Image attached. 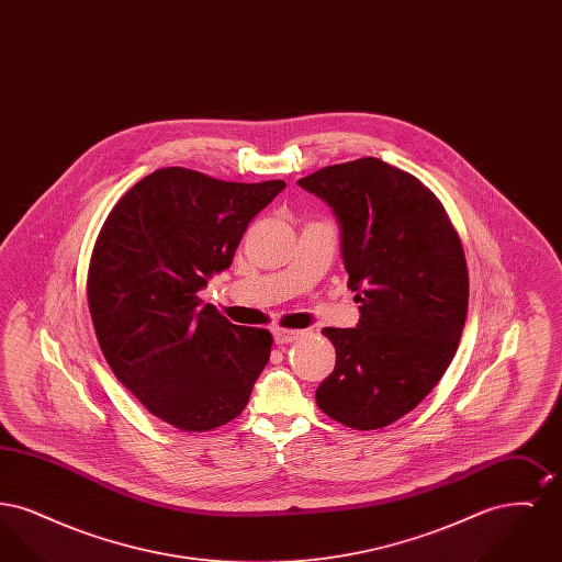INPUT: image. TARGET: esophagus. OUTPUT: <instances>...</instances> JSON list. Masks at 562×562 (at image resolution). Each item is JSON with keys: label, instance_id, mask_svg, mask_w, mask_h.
Wrapping results in <instances>:
<instances>
[{"label": "esophagus", "instance_id": "1", "mask_svg": "<svg viewBox=\"0 0 562 562\" xmlns=\"http://www.w3.org/2000/svg\"><path fill=\"white\" fill-rule=\"evenodd\" d=\"M301 330H289V328H276L273 330V339L278 346H284V344H293L299 339Z\"/></svg>", "mask_w": 562, "mask_h": 562}]
</instances>
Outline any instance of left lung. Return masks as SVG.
Masks as SVG:
<instances>
[{"instance_id": "left-lung-1", "label": "left lung", "mask_w": 562, "mask_h": 562, "mask_svg": "<svg viewBox=\"0 0 562 562\" xmlns=\"http://www.w3.org/2000/svg\"><path fill=\"white\" fill-rule=\"evenodd\" d=\"M299 186L341 223L356 328H324L335 371L316 390L330 419L353 429L398 422L442 379L468 314V266L442 202L417 177L376 158L321 168Z\"/></svg>"}]
</instances>
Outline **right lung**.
<instances>
[{
  "label": "right lung",
  "mask_w": 562,
  "mask_h": 562,
  "mask_svg": "<svg viewBox=\"0 0 562 562\" xmlns=\"http://www.w3.org/2000/svg\"><path fill=\"white\" fill-rule=\"evenodd\" d=\"M284 188L160 168L117 200L99 232L86 282L99 346L120 383L177 429L236 419L268 364L271 333L200 310L198 291L232 266L248 223Z\"/></svg>",
  "instance_id": "add662e5"
}]
</instances>
